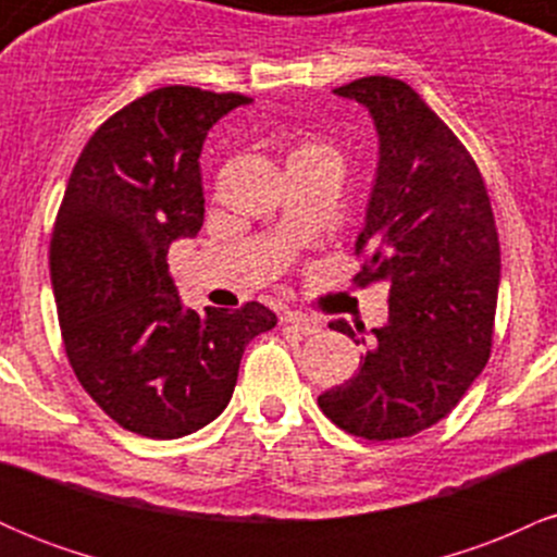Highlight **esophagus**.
<instances>
[{"instance_id": "obj_1", "label": "esophagus", "mask_w": 557, "mask_h": 557, "mask_svg": "<svg viewBox=\"0 0 557 557\" xmlns=\"http://www.w3.org/2000/svg\"><path fill=\"white\" fill-rule=\"evenodd\" d=\"M283 322L290 324V327L300 332V335H317V332L322 330V322H319L317 317L300 314V311H287V314L283 317Z\"/></svg>"}]
</instances>
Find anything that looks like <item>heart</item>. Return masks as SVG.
<instances>
[{
	"label": "heart",
	"mask_w": 557,
	"mask_h": 557,
	"mask_svg": "<svg viewBox=\"0 0 557 557\" xmlns=\"http://www.w3.org/2000/svg\"><path fill=\"white\" fill-rule=\"evenodd\" d=\"M314 154H332L330 144H324L322 138H304L296 146V151L290 154V162L293 159H306V157H314Z\"/></svg>",
	"instance_id": "b5f03b06"
}]
</instances>
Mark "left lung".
<instances>
[{
    "instance_id": "left-lung-1",
    "label": "left lung",
    "mask_w": 557,
    "mask_h": 557,
    "mask_svg": "<svg viewBox=\"0 0 557 557\" xmlns=\"http://www.w3.org/2000/svg\"><path fill=\"white\" fill-rule=\"evenodd\" d=\"M335 94L367 107L380 136L354 283L387 280L389 317L356 376L319 395V408L382 443L445 419L487 363L500 243L476 162L408 83L369 75ZM330 327L354 337L343 319Z\"/></svg>"
}]
</instances>
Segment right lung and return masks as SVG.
Wrapping results in <instances>:
<instances>
[{
    "mask_svg": "<svg viewBox=\"0 0 557 557\" xmlns=\"http://www.w3.org/2000/svg\"><path fill=\"white\" fill-rule=\"evenodd\" d=\"M243 94L164 86L114 112L83 146L57 212L49 270L70 367L96 406L151 440L225 411L243 350L277 317L267 306L183 309L172 240L203 225L209 127Z\"/></svg>",
    "mask_w": 557,
    "mask_h": 557,
    "instance_id": "1",
    "label": "right lung"
}]
</instances>
